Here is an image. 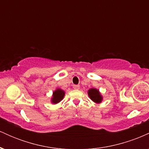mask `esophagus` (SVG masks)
<instances>
[{
    "label": "esophagus",
    "mask_w": 149,
    "mask_h": 149,
    "mask_svg": "<svg viewBox=\"0 0 149 149\" xmlns=\"http://www.w3.org/2000/svg\"><path fill=\"white\" fill-rule=\"evenodd\" d=\"M73 88L75 89V90H78V89L80 88V85H74L73 86Z\"/></svg>",
    "instance_id": "34e87169"
}]
</instances>
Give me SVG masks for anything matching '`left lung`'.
Returning <instances> with one entry per match:
<instances>
[{
  "label": "left lung",
  "mask_w": 149,
  "mask_h": 149,
  "mask_svg": "<svg viewBox=\"0 0 149 149\" xmlns=\"http://www.w3.org/2000/svg\"><path fill=\"white\" fill-rule=\"evenodd\" d=\"M89 97L93 102H97V103H100L102 100V97L101 96L99 90H96L95 88H92L89 90L88 91Z\"/></svg>",
  "instance_id": "left-lung-1"
}]
</instances>
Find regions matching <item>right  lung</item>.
Instances as JSON below:
<instances>
[{"label":"right lung","mask_w":149,"mask_h":149,"mask_svg":"<svg viewBox=\"0 0 149 149\" xmlns=\"http://www.w3.org/2000/svg\"><path fill=\"white\" fill-rule=\"evenodd\" d=\"M64 96V92L63 90H60V89H57L56 91L54 92L53 93V97L52 99V103L57 104L59 102L62 100L63 97Z\"/></svg>","instance_id":"add662e5"}]
</instances>
